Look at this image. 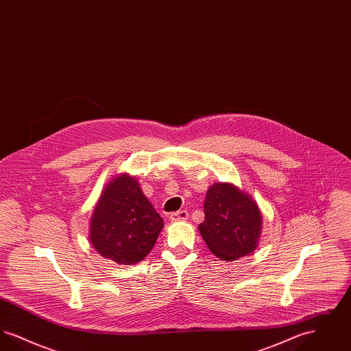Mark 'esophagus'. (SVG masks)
Segmentation results:
<instances>
[{
	"label": "esophagus",
	"mask_w": 351,
	"mask_h": 351,
	"mask_svg": "<svg viewBox=\"0 0 351 351\" xmlns=\"http://www.w3.org/2000/svg\"><path fill=\"white\" fill-rule=\"evenodd\" d=\"M188 218V212L186 210H179L175 213L169 215V219L171 221H185Z\"/></svg>",
	"instance_id": "34e87169"
}]
</instances>
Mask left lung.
Returning <instances> with one entry per match:
<instances>
[{"label":"left lung","mask_w":351,"mask_h":351,"mask_svg":"<svg viewBox=\"0 0 351 351\" xmlns=\"http://www.w3.org/2000/svg\"><path fill=\"white\" fill-rule=\"evenodd\" d=\"M204 213L199 232L217 258L232 262L256 250L262 213L249 193L233 183H215L206 192Z\"/></svg>","instance_id":"obj_1"}]
</instances>
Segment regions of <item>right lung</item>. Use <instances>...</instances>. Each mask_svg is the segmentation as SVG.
Instances as JSON below:
<instances>
[{
    "label": "right lung",
    "instance_id": "1",
    "mask_svg": "<svg viewBox=\"0 0 351 351\" xmlns=\"http://www.w3.org/2000/svg\"><path fill=\"white\" fill-rule=\"evenodd\" d=\"M165 222L136 178L123 172L101 192L89 225V241L102 258L135 265L152 250Z\"/></svg>",
    "mask_w": 351,
    "mask_h": 351
}]
</instances>
